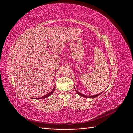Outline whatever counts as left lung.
Returning <instances> with one entry per match:
<instances>
[{
  "label": "left lung",
  "mask_w": 133,
  "mask_h": 133,
  "mask_svg": "<svg viewBox=\"0 0 133 133\" xmlns=\"http://www.w3.org/2000/svg\"><path fill=\"white\" fill-rule=\"evenodd\" d=\"M74 89L75 90L76 92H77V94H79L80 96H83V97H85V98H94L96 97V96H99V95H100V94H102V92H103H103H100V93H99V94H95V95H90V96H87V95H84V94H83L81 93V92H79V91H78L77 90H76L75 89V88L74 86Z\"/></svg>",
  "instance_id": "8db88e82"
}]
</instances>
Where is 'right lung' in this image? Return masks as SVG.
I'll use <instances>...</instances> for the list:
<instances>
[{
  "mask_svg": "<svg viewBox=\"0 0 133 133\" xmlns=\"http://www.w3.org/2000/svg\"><path fill=\"white\" fill-rule=\"evenodd\" d=\"M55 86L53 88V90H52L50 92H49V93H48V94H46V95H44V96H41V97L37 98H31V99L39 100V99H45V98H48V97H49V96L51 94H53V92L55 91Z\"/></svg>",
  "mask_w": 133,
  "mask_h": 133,
  "instance_id": "1",
  "label": "right lung"
}]
</instances>
